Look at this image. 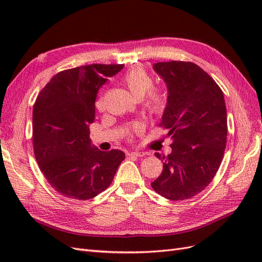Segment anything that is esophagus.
I'll list each match as a JSON object with an SVG mask.
<instances>
[{
	"instance_id": "34e87169",
	"label": "esophagus",
	"mask_w": 262,
	"mask_h": 262,
	"mask_svg": "<svg viewBox=\"0 0 262 262\" xmlns=\"http://www.w3.org/2000/svg\"><path fill=\"white\" fill-rule=\"evenodd\" d=\"M129 155L130 156H136V157H142V156L145 155V153L144 152H131Z\"/></svg>"
}]
</instances>
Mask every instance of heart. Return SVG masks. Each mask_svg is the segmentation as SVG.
Masks as SVG:
<instances>
[{
  "instance_id": "1",
  "label": "heart",
  "mask_w": 262,
  "mask_h": 262,
  "mask_svg": "<svg viewBox=\"0 0 262 262\" xmlns=\"http://www.w3.org/2000/svg\"><path fill=\"white\" fill-rule=\"evenodd\" d=\"M122 83L138 99L143 98L146 94H148L145 99V107L150 115L157 116L164 113L166 108L165 95L160 91L152 89L154 85L153 78L144 69L134 68L129 70L122 76ZM96 107L99 110L104 108V98L100 97L96 101ZM133 130L139 131L140 125H134Z\"/></svg>"
}]
</instances>
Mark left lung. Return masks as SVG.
<instances>
[{"label":"left lung","mask_w":262,"mask_h":262,"mask_svg":"<svg viewBox=\"0 0 262 262\" xmlns=\"http://www.w3.org/2000/svg\"><path fill=\"white\" fill-rule=\"evenodd\" d=\"M153 69L167 85V106L160 125L168 129L172 143L167 156L155 153L163 162V171L150 186L168 200L190 199L212 181L224 155V95L192 62H157Z\"/></svg>","instance_id":"1"}]
</instances>
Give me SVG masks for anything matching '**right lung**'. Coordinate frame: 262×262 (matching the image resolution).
I'll return each instance as SVG.
<instances>
[{
	"mask_svg": "<svg viewBox=\"0 0 262 262\" xmlns=\"http://www.w3.org/2000/svg\"><path fill=\"white\" fill-rule=\"evenodd\" d=\"M123 64H90L61 71L39 93L33 110V144L51 187L70 199L89 200L106 190L124 153L92 145L90 124L100 87Z\"/></svg>",
	"mask_w": 262,
	"mask_h": 262,
	"instance_id": "obj_1",
	"label": "right lung"
}]
</instances>
